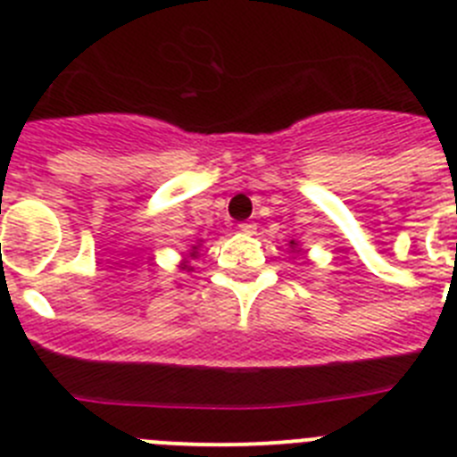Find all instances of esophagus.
Masks as SVG:
<instances>
[{"mask_svg":"<svg viewBox=\"0 0 457 457\" xmlns=\"http://www.w3.org/2000/svg\"><path fill=\"white\" fill-rule=\"evenodd\" d=\"M237 228L242 233H256V224L253 221H242V224H237Z\"/></svg>","mask_w":457,"mask_h":457,"instance_id":"1","label":"esophagus"}]
</instances>
